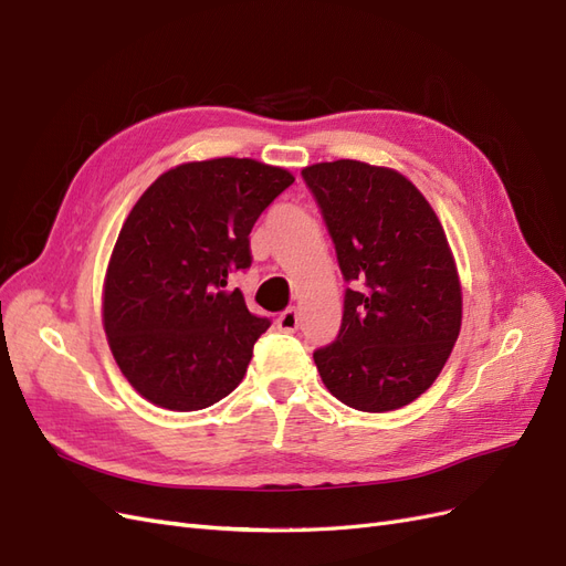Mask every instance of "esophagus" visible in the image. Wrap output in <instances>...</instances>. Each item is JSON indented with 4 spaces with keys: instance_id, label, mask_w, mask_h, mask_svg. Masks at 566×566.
I'll list each match as a JSON object with an SVG mask.
<instances>
[{
    "instance_id": "obj_1",
    "label": "esophagus",
    "mask_w": 566,
    "mask_h": 566,
    "mask_svg": "<svg viewBox=\"0 0 566 566\" xmlns=\"http://www.w3.org/2000/svg\"><path fill=\"white\" fill-rule=\"evenodd\" d=\"M276 323H279L281 331L295 333V331L300 328V312H297V310H285V312L276 318Z\"/></svg>"
}]
</instances>
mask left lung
Instances as JSON below:
<instances>
[{
  "label": "left lung",
  "mask_w": 566,
  "mask_h": 566,
  "mask_svg": "<svg viewBox=\"0 0 566 566\" xmlns=\"http://www.w3.org/2000/svg\"><path fill=\"white\" fill-rule=\"evenodd\" d=\"M354 290L333 345L314 352L323 385L366 413L416 401L449 361L462 323L458 266L432 205L391 167L302 169Z\"/></svg>",
  "instance_id": "obj_1"
}]
</instances>
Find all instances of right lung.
<instances>
[{
  "label": "right lung",
  "mask_w": 566,
  "mask_h": 566,
  "mask_svg": "<svg viewBox=\"0 0 566 566\" xmlns=\"http://www.w3.org/2000/svg\"><path fill=\"white\" fill-rule=\"evenodd\" d=\"M295 177L252 158L167 169L136 200L104 281L115 364L144 399L200 410L241 385L269 318L229 276L248 269L254 221Z\"/></svg>",
  "instance_id": "obj_1"
}]
</instances>
